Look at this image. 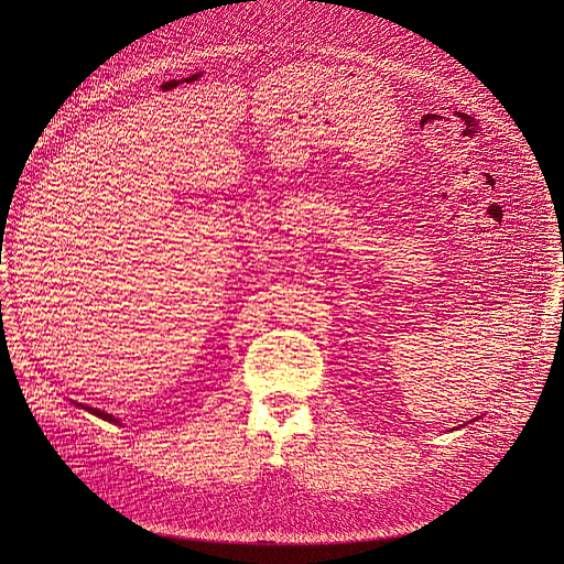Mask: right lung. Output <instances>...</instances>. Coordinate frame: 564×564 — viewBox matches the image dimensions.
Listing matches in <instances>:
<instances>
[{"instance_id": "add662e5", "label": "right lung", "mask_w": 564, "mask_h": 564, "mask_svg": "<svg viewBox=\"0 0 564 564\" xmlns=\"http://www.w3.org/2000/svg\"><path fill=\"white\" fill-rule=\"evenodd\" d=\"M77 406H82V409H86L88 413H94V416H98V419H102V421H107V423H121L118 421L116 416H111V413H107V411H100V409H94V406H84V404H77Z\"/></svg>"}]
</instances>
